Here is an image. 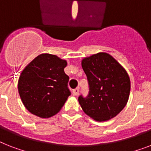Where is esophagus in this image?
<instances>
[{"instance_id":"34e87169","label":"esophagus","mask_w":151,"mask_h":151,"mask_svg":"<svg viewBox=\"0 0 151 151\" xmlns=\"http://www.w3.org/2000/svg\"><path fill=\"white\" fill-rule=\"evenodd\" d=\"M72 93H73V95H74V96H77V95H78V94H79V89H78V88H75V89H73V91H72Z\"/></svg>"}]
</instances>
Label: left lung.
I'll return each mask as SVG.
<instances>
[{
	"label": "left lung",
	"mask_w": 151,
	"mask_h": 151,
	"mask_svg": "<svg viewBox=\"0 0 151 151\" xmlns=\"http://www.w3.org/2000/svg\"><path fill=\"white\" fill-rule=\"evenodd\" d=\"M81 66L89 86L88 96L78 98L83 111L99 122L117 116L127 105L130 92L127 70L106 52L84 58Z\"/></svg>",
	"instance_id": "8db88e82"
}]
</instances>
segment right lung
<instances>
[{
  "label": "right lung",
  "instance_id": "1",
  "mask_svg": "<svg viewBox=\"0 0 151 151\" xmlns=\"http://www.w3.org/2000/svg\"><path fill=\"white\" fill-rule=\"evenodd\" d=\"M67 61L43 53L23 70L18 88L24 107L40 118H50L62 109L70 95L69 77L65 73Z\"/></svg>",
  "mask_w": 151,
  "mask_h": 151
}]
</instances>
